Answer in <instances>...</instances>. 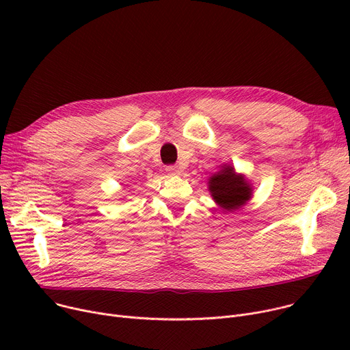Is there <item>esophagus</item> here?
<instances>
[{"label":"esophagus","mask_w":350,"mask_h":350,"mask_svg":"<svg viewBox=\"0 0 350 350\" xmlns=\"http://www.w3.org/2000/svg\"><path fill=\"white\" fill-rule=\"evenodd\" d=\"M165 172H167L170 176H177V174H180V167L176 164H169V165H165Z\"/></svg>","instance_id":"34e87169"}]
</instances>
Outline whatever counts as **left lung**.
Instances as JSON below:
<instances>
[{"mask_svg": "<svg viewBox=\"0 0 350 350\" xmlns=\"http://www.w3.org/2000/svg\"><path fill=\"white\" fill-rule=\"evenodd\" d=\"M208 186L215 203L227 211L238 210L251 197L248 183H245L244 177L237 176L231 165L210 177Z\"/></svg>", "mask_w": 350, "mask_h": 350, "instance_id": "1", "label": "left lung"}]
</instances>
